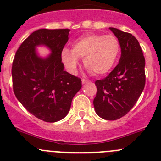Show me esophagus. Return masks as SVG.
<instances>
[{"label": "esophagus", "mask_w": 161, "mask_h": 161, "mask_svg": "<svg viewBox=\"0 0 161 161\" xmlns=\"http://www.w3.org/2000/svg\"><path fill=\"white\" fill-rule=\"evenodd\" d=\"M89 82H90V81H89V80H87V79H82V84L88 83Z\"/></svg>", "instance_id": "34e87169"}]
</instances>
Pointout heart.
<instances>
[{
  "label": "heart",
  "mask_w": 161,
  "mask_h": 161,
  "mask_svg": "<svg viewBox=\"0 0 161 161\" xmlns=\"http://www.w3.org/2000/svg\"><path fill=\"white\" fill-rule=\"evenodd\" d=\"M121 52V43L115 36L87 34L71 44V50L64 48L61 57L71 73H75L78 58L83 59L85 67L96 75H104L111 71Z\"/></svg>",
  "instance_id": "heart-1"
}]
</instances>
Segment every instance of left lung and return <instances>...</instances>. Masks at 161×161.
Here are the masks:
<instances>
[{
  "label": "left lung",
  "instance_id": "8db88e82",
  "mask_svg": "<svg viewBox=\"0 0 161 161\" xmlns=\"http://www.w3.org/2000/svg\"><path fill=\"white\" fill-rule=\"evenodd\" d=\"M109 29L121 43V58L106 78L95 82L93 105L100 118L113 121L127 114L140 97L146 83L145 58L134 36Z\"/></svg>",
  "mask_w": 161,
  "mask_h": 161
}]
</instances>
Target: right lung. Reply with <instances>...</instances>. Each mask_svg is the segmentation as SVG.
<instances>
[{
	"label": "right lung",
	"instance_id": "1",
	"mask_svg": "<svg viewBox=\"0 0 161 161\" xmlns=\"http://www.w3.org/2000/svg\"><path fill=\"white\" fill-rule=\"evenodd\" d=\"M69 29H41L25 39L12 63L13 91L25 109L37 118L55 122L64 118L71 100L82 87V81L64 71L61 53L69 40ZM43 44L52 53L43 59L35 47Z\"/></svg>",
	"mask_w": 161,
	"mask_h": 161
}]
</instances>
